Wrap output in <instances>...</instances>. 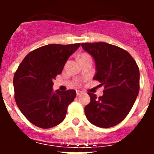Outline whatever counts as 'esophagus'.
<instances>
[{
	"label": "esophagus",
	"instance_id": "obj_1",
	"mask_svg": "<svg viewBox=\"0 0 154 154\" xmlns=\"http://www.w3.org/2000/svg\"><path fill=\"white\" fill-rule=\"evenodd\" d=\"M82 93V91H80V90H76V95H77V96H79L80 94Z\"/></svg>",
	"mask_w": 154,
	"mask_h": 154
}]
</instances>
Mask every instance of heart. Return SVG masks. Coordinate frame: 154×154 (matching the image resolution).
<instances>
[{
    "instance_id": "b5f03b06",
    "label": "heart",
    "mask_w": 154,
    "mask_h": 154,
    "mask_svg": "<svg viewBox=\"0 0 154 154\" xmlns=\"http://www.w3.org/2000/svg\"><path fill=\"white\" fill-rule=\"evenodd\" d=\"M85 58H91L90 56L89 55H87V54H82L81 55L79 56V60L81 59H85Z\"/></svg>"
}]
</instances>
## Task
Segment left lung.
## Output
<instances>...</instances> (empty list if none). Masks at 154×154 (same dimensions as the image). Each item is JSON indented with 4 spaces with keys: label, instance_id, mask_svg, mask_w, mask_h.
<instances>
[{
    "label": "left lung",
    "instance_id": "8db88e82",
    "mask_svg": "<svg viewBox=\"0 0 154 154\" xmlns=\"http://www.w3.org/2000/svg\"><path fill=\"white\" fill-rule=\"evenodd\" d=\"M93 58L96 72L93 80L104 86L103 95L97 99L88 93L90 103L85 107L87 119L101 128L119 124L126 118L140 90V70L133 57L117 46L105 42L82 43Z\"/></svg>",
    "mask_w": 154,
    "mask_h": 154
}]
</instances>
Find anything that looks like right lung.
<instances>
[{
    "label": "right lung",
    "instance_id": "obj_1",
    "mask_svg": "<svg viewBox=\"0 0 154 154\" xmlns=\"http://www.w3.org/2000/svg\"><path fill=\"white\" fill-rule=\"evenodd\" d=\"M80 44H51L34 50L22 61L14 76L15 101L32 124L48 129L65 119L75 90L53 91V79L60 74Z\"/></svg>",
    "mask_w": 154,
    "mask_h": 154
}]
</instances>
